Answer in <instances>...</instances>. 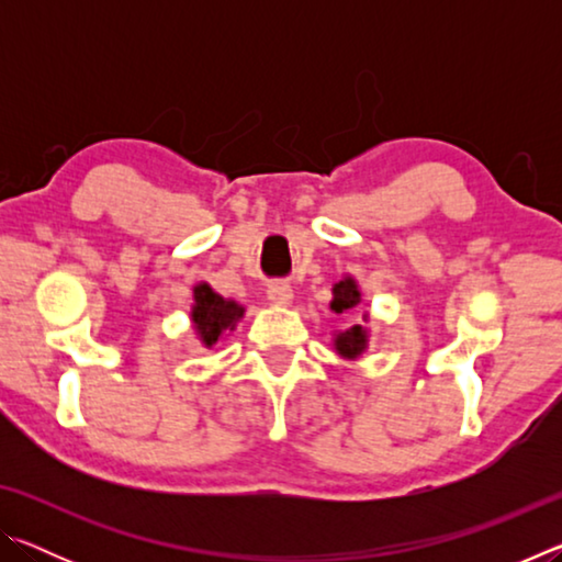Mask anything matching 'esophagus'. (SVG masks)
Masks as SVG:
<instances>
[{
	"mask_svg": "<svg viewBox=\"0 0 562 562\" xmlns=\"http://www.w3.org/2000/svg\"><path fill=\"white\" fill-rule=\"evenodd\" d=\"M268 300L272 304H290L292 302V288H290L288 282H282V280L270 282L268 284Z\"/></svg>",
	"mask_w": 562,
	"mask_h": 562,
	"instance_id": "1",
	"label": "esophagus"
}]
</instances>
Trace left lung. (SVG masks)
Segmentation results:
<instances>
[{
  "mask_svg": "<svg viewBox=\"0 0 562 562\" xmlns=\"http://www.w3.org/2000/svg\"><path fill=\"white\" fill-rule=\"evenodd\" d=\"M331 294H335V300L329 302V307L335 310L337 315H341V312H347V310H355L357 304L361 302V294H359L357 282L351 280V278L339 280L335 284V290H331ZM364 319H367V315H364ZM335 349L339 351L341 357H347V359L359 357L361 351L367 349V329L361 327V325H351L349 329L339 331V335L335 337Z\"/></svg>",
  "mask_w": 562,
  "mask_h": 562,
  "instance_id": "8db88e82",
  "label": "left lung"
}]
</instances>
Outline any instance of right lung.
<instances>
[{
    "instance_id": "add662e5",
    "label": "right lung",
    "mask_w": 562,
    "mask_h": 562,
    "mask_svg": "<svg viewBox=\"0 0 562 562\" xmlns=\"http://www.w3.org/2000/svg\"><path fill=\"white\" fill-rule=\"evenodd\" d=\"M193 312H190V317H193V325L198 337L205 347H213L217 339L223 337L225 329H235L237 319L245 315V307L240 304L233 302V300H225L221 294H215L211 290V284H198L193 290Z\"/></svg>"
}]
</instances>
